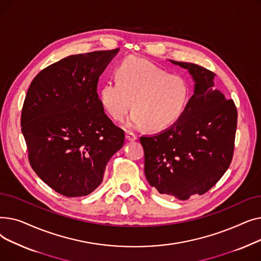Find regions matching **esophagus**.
<instances>
[{
  "label": "esophagus",
  "mask_w": 261,
  "mask_h": 261,
  "mask_svg": "<svg viewBox=\"0 0 261 261\" xmlns=\"http://www.w3.org/2000/svg\"><path fill=\"white\" fill-rule=\"evenodd\" d=\"M138 134H135V133H133V132H131V131H128L127 133H126V139L128 140V141H130V142H133V141H136L138 140Z\"/></svg>",
  "instance_id": "34e87169"
}]
</instances>
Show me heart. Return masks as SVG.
<instances>
[{
  "instance_id": "heart-1",
  "label": "heart",
  "mask_w": 261,
  "mask_h": 261,
  "mask_svg": "<svg viewBox=\"0 0 261 261\" xmlns=\"http://www.w3.org/2000/svg\"><path fill=\"white\" fill-rule=\"evenodd\" d=\"M116 80L105 81L99 90L103 109L116 121L133 112L129 126L147 125L152 130L167 128L184 112L190 88L180 75L139 57H128L115 67Z\"/></svg>"
}]
</instances>
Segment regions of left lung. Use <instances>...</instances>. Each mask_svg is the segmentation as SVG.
<instances>
[{"mask_svg": "<svg viewBox=\"0 0 261 261\" xmlns=\"http://www.w3.org/2000/svg\"><path fill=\"white\" fill-rule=\"evenodd\" d=\"M187 68L196 85L182 115L158 134L141 136L147 181L162 195L188 200L221 179L234 155L237 109L214 89L215 73L198 64L170 60Z\"/></svg>", "mask_w": 261, "mask_h": 261, "instance_id": "left-lung-1", "label": "left lung"}]
</instances>
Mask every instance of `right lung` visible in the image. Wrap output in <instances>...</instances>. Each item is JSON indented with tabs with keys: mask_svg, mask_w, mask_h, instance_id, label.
Wrapping results in <instances>:
<instances>
[{
	"mask_svg": "<svg viewBox=\"0 0 261 261\" xmlns=\"http://www.w3.org/2000/svg\"><path fill=\"white\" fill-rule=\"evenodd\" d=\"M118 48L73 55L41 71L32 81L21 114L29 161L58 194L90 195L125 142V132L105 113L98 79Z\"/></svg>",
	"mask_w": 261,
	"mask_h": 261,
	"instance_id": "add662e5",
	"label": "right lung"
}]
</instances>
